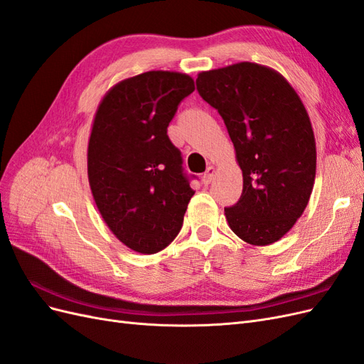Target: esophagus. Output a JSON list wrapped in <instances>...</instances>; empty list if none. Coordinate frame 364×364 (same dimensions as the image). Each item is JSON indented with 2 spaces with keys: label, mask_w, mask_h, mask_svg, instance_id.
Wrapping results in <instances>:
<instances>
[{
  "label": "esophagus",
  "mask_w": 364,
  "mask_h": 364,
  "mask_svg": "<svg viewBox=\"0 0 364 364\" xmlns=\"http://www.w3.org/2000/svg\"><path fill=\"white\" fill-rule=\"evenodd\" d=\"M214 174H215V168H214V167H208L206 171H205V174H203V178H202L203 183H205V185L211 183V181L214 179Z\"/></svg>",
  "instance_id": "34e87169"
}]
</instances>
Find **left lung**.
Here are the masks:
<instances>
[{
    "label": "left lung",
    "instance_id": "obj_1",
    "mask_svg": "<svg viewBox=\"0 0 364 364\" xmlns=\"http://www.w3.org/2000/svg\"><path fill=\"white\" fill-rule=\"evenodd\" d=\"M197 91L222 115L243 171L240 200L225 208L232 232L252 246L281 240L302 215L316 178L310 117L287 79L240 62L202 71Z\"/></svg>",
    "mask_w": 364,
    "mask_h": 364
}]
</instances>
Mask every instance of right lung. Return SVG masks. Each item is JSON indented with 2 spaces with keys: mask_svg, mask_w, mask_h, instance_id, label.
<instances>
[{
  "mask_svg": "<svg viewBox=\"0 0 364 364\" xmlns=\"http://www.w3.org/2000/svg\"><path fill=\"white\" fill-rule=\"evenodd\" d=\"M188 74L147 71L114 85L97 107L87 142V179L112 234L138 253H156L179 234L194 190L167 135Z\"/></svg>",
  "mask_w": 364,
  "mask_h": 364,
  "instance_id": "add662e5",
  "label": "right lung"
}]
</instances>
